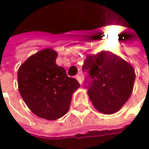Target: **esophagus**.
Here are the masks:
<instances>
[{"label":"esophagus","mask_w":149,"mask_h":149,"mask_svg":"<svg viewBox=\"0 0 149 149\" xmlns=\"http://www.w3.org/2000/svg\"><path fill=\"white\" fill-rule=\"evenodd\" d=\"M75 79H76L77 80L79 81V83L80 84L83 83V78H82L80 75H76V76H75Z\"/></svg>","instance_id":"obj_1"}]
</instances>
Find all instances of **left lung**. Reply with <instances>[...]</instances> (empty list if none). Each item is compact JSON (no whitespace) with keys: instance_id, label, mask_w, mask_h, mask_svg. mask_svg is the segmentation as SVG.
Here are the masks:
<instances>
[{"instance_id":"1","label":"left lung","mask_w":149,"mask_h":149,"mask_svg":"<svg viewBox=\"0 0 149 149\" xmlns=\"http://www.w3.org/2000/svg\"><path fill=\"white\" fill-rule=\"evenodd\" d=\"M85 88L98 111L112 114L120 109L131 95L135 79L134 68L108 52L88 56L83 65Z\"/></svg>"}]
</instances>
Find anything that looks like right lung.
I'll use <instances>...</instances> for the list:
<instances>
[{
  "label": "right lung",
  "mask_w": 149,
  "mask_h": 149,
  "mask_svg": "<svg viewBox=\"0 0 149 149\" xmlns=\"http://www.w3.org/2000/svg\"><path fill=\"white\" fill-rule=\"evenodd\" d=\"M57 53L44 49L33 55L18 70L20 95L29 108L38 116L53 120L69 110L74 92L80 84L69 77L56 63Z\"/></svg>",
  "instance_id": "right-lung-1"
}]
</instances>
